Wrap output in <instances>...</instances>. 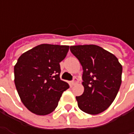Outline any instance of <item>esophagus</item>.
Wrapping results in <instances>:
<instances>
[{
	"mask_svg": "<svg viewBox=\"0 0 134 134\" xmlns=\"http://www.w3.org/2000/svg\"><path fill=\"white\" fill-rule=\"evenodd\" d=\"M78 79L77 78V77H75L74 78V80H72V82H71V83H72V85H76L77 83H78Z\"/></svg>",
	"mask_w": 134,
	"mask_h": 134,
	"instance_id": "obj_1",
	"label": "esophagus"
}]
</instances>
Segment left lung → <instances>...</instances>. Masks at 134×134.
<instances>
[{
    "mask_svg": "<svg viewBox=\"0 0 134 134\" xmlns=\"http://www.w3.org/2000/svg\"><path fill=\"white\" fill-rule=\"evenodd\" d=\"M70 51L83 67L84 92L76 100L90 115L106 110L115 100L121 83L122 66L115 55L95 44L74 45Z\"/></svg>",
    "mask_w": 134,
    "mask_h": 134,
    "instance_id": "left-lung-1",
    "label": "left lung"
}]
</instances>
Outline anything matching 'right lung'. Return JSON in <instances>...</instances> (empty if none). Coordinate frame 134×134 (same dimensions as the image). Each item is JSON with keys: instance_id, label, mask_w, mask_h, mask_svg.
<instances>
[{"instance_id": "1", "label": "right lung", "mask_w": 134, "mask_h": 134, "mask_svg": "<svg viewBox=\"0 0 134 134\" xmlns=\"http://www.w3.org/2000/svg\"><path fill=\"white\" fill-rule=\"evenodd\" d=\"M69 50V45L42 44L18 58L14 66L15 85L21 102L33 113H52L63 92L69 88L59 77V63Z\"/></svg>"}]
</instances>
